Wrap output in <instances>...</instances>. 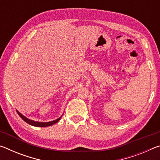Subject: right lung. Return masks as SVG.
<instances>
[{
	"label": "right lung",
	"mask_w": 160,
	"mask_h": 160,
	"mask_svg": "<svg viewBox=\"0 0 160 160\" xmlns=\"http://www.w3.org/2000/svg\"><path fill=\"white\" fill-rule=\"evenodd\" d=\"M17 112L18 113V115L20 116L22 118V120H24L25 121L26 123H28L29 125H32V126H37V127H47V126H52L53 124H55L56 123H57L58 121L60 120V118H61V116L60 118H58L56 119V120H54L52 121H49V122H39V121H32L30 120V119L28 118L27 117H25V116H23L22 113H20V112H18L17 110Z\"/></svg>",
	"instance_id": "obj_1"
}]
</instances>
